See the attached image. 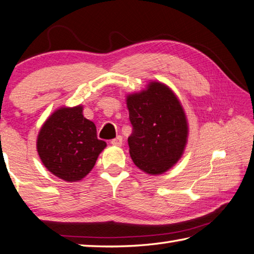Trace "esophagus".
<instances>
[{
    "instance_id": "34e87169",
    "label": "esophagus",
    "mask_w": 254,
    "mask_h": 254,
    "mask_svg": "<svg viewBox=\"0 0 254 254\" xmlns=\"http://www.w3.org/2000/svg\"><path fill=\"white\" fill-rule=\"evenodd\" d=\"M111 142H112V145H114V146H122L123 145V137L117 136L116 138H114V139Z\"/></svg>"
}]
</instances>
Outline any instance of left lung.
<instances>
[{
	"label": "left lung",
	"instance_id": "obj_1",
	"mask_svg": "<svg viewBox=\"0 0 254 254\" xmlns=\"http://www.w3.org/2000/svg\"><path fill=\"white\" fill-rule=\"evenodd\" d=\"M127 107L133 164L150 175L171 168L183 155L188 137L186 115L176 95L168 86L154 82L146 90L127 96Z\"/></svg>",
	"mask_w": 254,
	"mask_h": 254
}]
</instances>
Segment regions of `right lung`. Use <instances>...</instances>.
Here are the masks:
<instances>
[{
    "label": "right lung",
    "mask_w": 254,
    "mask_h": 254,
    "mask_svg": "<svg viewBox=\"0 0 254 254\" xmlns=\"http://www.w3.org/2000/svg\"><path fill=\"white\" fill-rule=\"evenodd\" d=\"M106 142L96 126L83 116V107L60 108L42 126L37 152L53 175L65 181L83 179L94 168Z\"/></svg>",
    "instance_id": "1"
}]
</instances>
